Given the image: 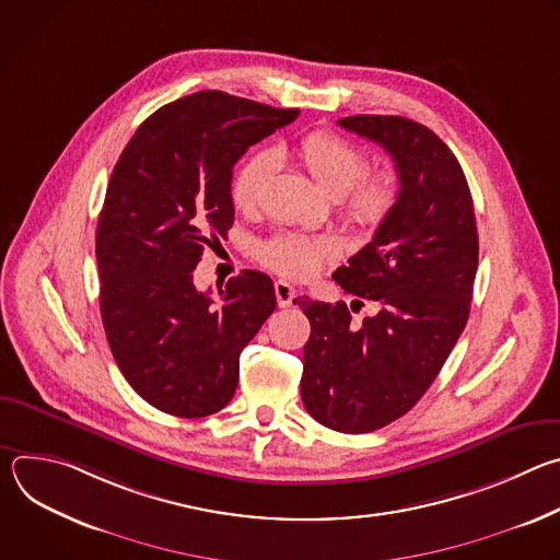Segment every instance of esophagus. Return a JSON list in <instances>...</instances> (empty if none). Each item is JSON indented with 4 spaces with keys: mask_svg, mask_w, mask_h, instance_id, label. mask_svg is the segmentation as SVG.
I'll use <instances>...</instances> for the list:
<instances>
[{
    "mask_svg": "<svg viewBox=\"0 0 560 560\" xmlns=\"http://www.w3.org/2000/svg\"><path fill=\"white\" fill-rule=\"evenodd\" d=\"M275 294H277L279 307H288V305H292V301L296 296V290L288 281L279 279V281H275Z\"/></svg>",
    "mask_w": 560,
    "mask_h": 560,
    "instance_id": "1",
    "label": "esophagus"
}]
</instances>
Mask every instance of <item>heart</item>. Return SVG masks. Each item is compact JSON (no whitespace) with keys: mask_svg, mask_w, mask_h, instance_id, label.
I'll return each instance as SVG.
<instances>
[{"mask_svg":"<svg viewBox=\"0 0 560 560\" xmlns=\"http://www.w3.org/2000/svg\"><path fill=\"white\" fill-rule=\"evenodd\" d=\"M303 168L330 197H343V212L359 228L378 225L398 199V177L392 171L368 173V154L328 130H316L296 145ZM277 166L275 150H259L238 166L232 177L230 197L238 210L257 206L264 186ZM337 246L330 238H305L296 234H277L259 248V257L272 270L305 279L322 264L335 257Z\"/></svg>","mask_w":560,"mask_h":560,"instance_id":"heart-1","label":"heart"}]
</instances>
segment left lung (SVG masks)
<instances>
[{
  "label": "left lung",
  "mask_w": 560,
  "mask_h": 560,
  "mask_svg": "<svg viewBox=\"0 0 560 560\" xmlns=\"http://www.w3.org/2000/svg\"><path fill=\"white\" fill-rule=\"evenodd\" d=\"M339 126L392 154L398 199L372 242L332 275L346 292L374 301V316L352 324L343 301H299L312 328L301 398L314 421L363 434L410 412L456 346L478 232L463 168L430 128L396 115H354Z\"/></svg>",
  "instance_id": "1"
}]
</instances>
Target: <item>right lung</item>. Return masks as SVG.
Returning a JSON list of instances; mask_svg holds the SVG:
<instances>
[{
    "label": "right lung",
    "mask_w": 560,
    "mask_h": 560,
    "mask_svg": "<svg viewBox=\"0 0 560 560\" xmlns=\"http://www.w3.org/2000/svg\"><path fill=\"white\" fill-rule=\"evenodd\" d=\"M296 117L201 91L152 113L115 164L97 223L100 310L121 374L156 410L199 419L225 408L238 354L277 307L264 272L244 270L212 299L192 270L234 221V164Z\"/></svg>",
    "instance_id": "obj_1"
}]
</instances>
